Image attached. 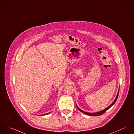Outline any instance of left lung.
<instances>
[{"label": "left lung", "instance_id": "1", "mask_svg": "<svg viewBox=\"0 0 134 134\" xmlns=\"http://www.w3.org/2000/svg\"><path fill=\"white\" fill-rule=\"evenodd\" d=\"M119 90L118 91V95H117V96H116V98H115V100L114 101V102L112 103L109 106H108L107 108H106V109H105L104 110H102V111H100V112H96V113H87V112H85V111H83L81 110L80 109H79V107H78L77 106H77V107L78 109H79L80 111H81V112H82V113H85V114H87V115H90V116H99V115H101L103 114V113H105L107 110H108V109L110 108V107H111L112 106H113V105H114V104L115 103L116 101V100H117V99H118V94H119Z\"/></svg>", "mask_w": 134, "mask_h": 134}]
</instances>
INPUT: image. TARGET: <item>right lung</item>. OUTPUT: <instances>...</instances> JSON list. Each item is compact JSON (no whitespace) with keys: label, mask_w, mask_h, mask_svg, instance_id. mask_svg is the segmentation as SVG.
I'll list each match as a JSON object with an SVG mask.
<instances>
[{"label":"right lung","mask_w":134,"mask_h":134,"mask_svg":"<svg viewBox=\"0 0 134 134\" xmlns=\"http://www.w3.org/2000/svg\"><path fill=\"white\" fill-rule=\"evenodd\" d=\"M51 112H49V113H50ZM48 113H46V114H43V115H46V114H47Z\"/></svg>","instance_id":"1"}]
</instances>
